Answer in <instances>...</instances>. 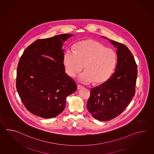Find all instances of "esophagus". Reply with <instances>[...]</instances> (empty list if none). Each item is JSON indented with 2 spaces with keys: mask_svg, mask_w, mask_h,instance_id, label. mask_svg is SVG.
<instances>
[{
  "mask_svg": "<svg viewBox=\"0 0 154 154\" xmlns=\"http://www.w3.org/2000/svg\"><path fill=\"white\" fill-rule=\"evenodd\" d=\"M83 88V87L82 85H77V89H81V88Z\"/></svg>",
  "mask_w": 154,
  "mask_h": 154,
  "instance_id": "1",
  "label": "esophagus"
}]
</instances>
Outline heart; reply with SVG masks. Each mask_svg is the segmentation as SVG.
<instances>
[{"label": "heart", "instance_id": "obj_1", "mask_svg": "<svg viewBox=\"0 0 154 154\" xmlns=\"http://www.w3.org/2000/svg\"><path fill=\"white\" fill-rule=\"evenodd\" d=\"M66 73L74 77L84 68L86 70L80 79L82 82L101 83L106 81L113 71L117 63L115 51L106 48L93 39L77 43L73 51L66 49L63 55Z\"/></svg>", "mask_w": 154, "mask_h": 154}]
</instances>
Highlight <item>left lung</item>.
I'll return each mask as SVG.
<instances>
[{"mask_svg": "<svg viewBox=\"0 0 154 154\" xmlns=\"http://www.w3.org/2000/svg\"><path fill=\"white\" fill-rule=\"evenodd\" d=\"M109 41L117 48L115 72L103 84L91 88L87 104L92 116L101 121L113 119L125 110L135 95L138 73L134 58L127 47Z\"/></svg>", "mask_w": 154, "mask_h": 154, "instance_id": "obj_1", "label": "left lung"}]
</instances>
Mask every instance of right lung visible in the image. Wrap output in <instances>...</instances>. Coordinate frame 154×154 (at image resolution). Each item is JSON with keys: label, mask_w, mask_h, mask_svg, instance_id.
<instances>
[{"label": "right lung", "mask_w": 154, "mask_h": 154, "mask_svg": "<svg viewBox=\"0 0 154 154\" xmlns=\"http://www.w3.org/2000/svg\"><path fill=\"white\" fill-rule=\"evenodd\" d=\"M72 34L38 39L24 50L17 68L16 89L30 112L44 119L56 117L64 110L66 98L77 90L65 73L63 42Z\"/></svg>", "instance_id": "1"}]
</instances>
